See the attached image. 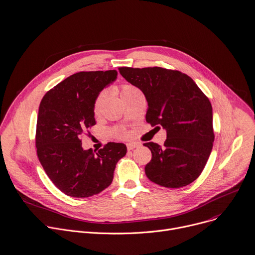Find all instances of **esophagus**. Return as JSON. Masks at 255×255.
Returning a JSON list of instances; mask_svg holds the SVG:
<instances>
[{"label":"esophagus","mask_w":255,"mask_h":255,"mask_svg":"<svg viewBox=\"0 0 255 255\" xmlns=\"http://www.w3.org/2000/svg\"><path fill=\"white\" fill-rule=\"evenodd\" d=\"M138 146H139L138 144H135V143H131V144H128V145H127V148H128V151H131V150H133V149L137 148Z\"/></svg>","instance_id":"34e87169"}]
</instances>
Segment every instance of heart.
Instances as JSON below:
<instances>
[{
  "mask_svg": "<svg viewBox=\"0 0 255 255\" xmlns=\"http://www.w3.org/2000/svg\"><path fill=\"white\" fill-rule=\"evenodd\" d=\"M139 90L133 86V85L130 84H123L121 85V87L119 89V93L121 95V97L123 98V100L126 102L128 98H130L131 96H133L134 94L138 93ZM106 99V92L105 91H101L97 94V96L95 97L94 103H93V113L97 117L100 115L103 103ZM111 133L117 136V137H125L127 136V130L124 128L121 127H116L111 128Z\"/></svg>",
  "mask_w": 255,
  "mask_h": 255,
  "instance_id": "obj_1",
  "label": "heart"
}]
</instances>
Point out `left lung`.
I'll return each mask as SVG.
<instances>
[{"mask_svg":"<svg viewBox=\"0 0 255 255\" xmlns=\"http://www.w3.org/2000/svg\"><path fill=\"white\" fill-rule=\"evenodd\" d=\"M119 71L146 96V122L167 131L164 146L144 144L152 153L145 166L147 177L168 188L193 182L203 172L215 139L209 98L189 76L176 70L123 67Z\"/></svg>","mask_w":255,"mask_h":255,"instance_id":"obj_1","label":"left lung"}]
</instances>
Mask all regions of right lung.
<instances>
[{
	"label": "right lung",
	"instance_id": "right-lung-1",
	"mask_svg": "<svg viewBox=\"0 0 255 255\" xmlns=\"http://www.w3.org/2000/svg\"><path fill=\"white\" fill-rule=\"evenodd\" d=\"M118 72L76 73L43 96L38 110L35 146L52 183L72 197H89L108 187L118 161L127 154L122 143H107L95 154L82 148V136L96 125L93 103Z\"/></svg>",
	"mask_w": 255,
	"mask_h": 255
}]
</instances>
